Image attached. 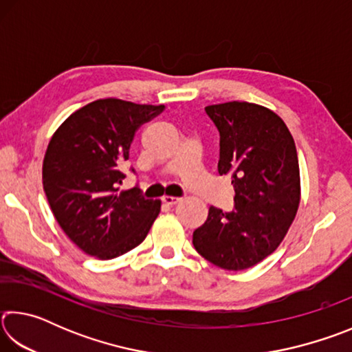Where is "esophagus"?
I'll return each mask as SVG.
<instances>
[{
	"label": "esophagus",
	"instance_id": "obj_1",
	"mask_svg": "<svg viewBox=\"0 0 352 352\" xmlns=\"http://www.w3.org/2000/svg\"><path fill=\"white\" fill-rule=\"evenodd\" d=\"M162 200H163V204L169 205V206H174L178 204V201H182L180 197H170V195H163Z\"/></svg>",
	"mask_w": 352,
	"mask_h": 352
}]
</instances>
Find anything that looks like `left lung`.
<instances>
[{
	"label": "left lung",
	"mask_w": 352,
	"mask_h": 352,
	"mask_svg": "<svg viewBox=\"0 0 352 352\" xmlns=\"http://www.w3.org/2000/svg\"><path fill=\"white\" fill-rule=\"evenodd\" d=\"M220 135V175H231L234 210L210 208L192 234L197 253L225 270L265 259L287 234L300 205L295 141L275 111L250 102L205 107Z\"/></svg>",
	"instance_id": "left-lung-1"
}]
</instances>
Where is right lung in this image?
Returning <instances> with one entry per match:
<instances>
[{
  "mask_svg": "<svg viewBox=\"0 0 352 352\" xmlns=\"http://www.w3.org/2000/svg\"><path fill=\"white\" fill-rule=\"evenodd\" d=\"M163 110L98 99L52 135L43 160L45 194L65 234L87 254L107 261L130 252L158 217L162 201L144 199L140 188L119 190L118 184L126 177L119 169L135 132Z\"/></svg>",
  "mask_w": 352,
  "mask_h": 352,
  "instance_id": "obj_1",
  "label": "right lung"
}]
</instances>
